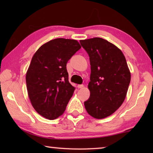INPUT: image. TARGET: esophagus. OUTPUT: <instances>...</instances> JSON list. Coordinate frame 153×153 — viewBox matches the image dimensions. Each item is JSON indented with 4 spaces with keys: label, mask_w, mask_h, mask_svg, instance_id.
Returning <instances> with one entry per match:
<instances>
[{
    "label": "esophagus",
    "mask_w": 153,
    "mask_h": 153,
    "mask_svg": "<svg viewBox=\"0 0 153 153\" xmlns=\"http://www.w3.org/2000/svg\"><path fill=\"white\" fill-rule=\"evenodd\" d=\"M84 87V85H77V88H78L79 89H80V88H83Z\"/></svg>",
    "instance_id": "1"
}]
</instances>
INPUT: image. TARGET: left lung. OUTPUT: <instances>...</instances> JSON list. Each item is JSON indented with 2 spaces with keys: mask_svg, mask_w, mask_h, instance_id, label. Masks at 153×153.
Returning <instances> with one entry per match:
<instances>
[{
  "mask_svg": "<svg viewBox=\"0 0 153 153\" xmlns=\"http://www.w3.org/2000/svg\"><path fill=\"white\" fill-rule=\"evenodd\" d=\"M90 56L91 74L89 99L84 102L88 113L95 119L115 112L125 100L131 74L120 48L101 38L79 40Z\"/></svg>",
  "mask_w": 153,
  "mask_h": 153,
  "instance_id": "1",
  "label": "left lung"
}]
</instances>
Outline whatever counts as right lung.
<instances>
[{
	"label": "right lung",
	"mask_w": 153,
	"mask_h": 153,
	"mask_svg": "<svg viewBox=\"0 0 153 153\" xmlns=\"http://www.w3.org/2000/svg\"><path fill=\"white\" fill-rule=\"evenodd\" d=\"M81 45L56 38L44 44L31 61L26 76L28 97L36 112L53 120L63 115L75 88L69 82L67 63Z\"/></svg>",
	"instance_id": "add662e5"
}]
</instances>
